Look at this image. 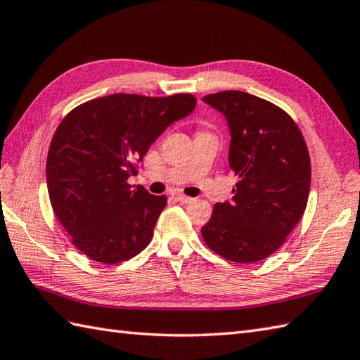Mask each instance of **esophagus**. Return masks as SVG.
I'll return each instance as SVG.
<instances>
[{"mask_svg": "<svg viewBox=\"0 0 360 360\" xmlns=\"http://www.w3.org/2000/svg\"><path fill=\"white\" fill-rule=\"evenodd\" d=\"M173 198H174L176 201L184 202V204H187V202H192V198H188V196H186V195H181V193H176V195H173Z\"/></svg>", "mask_w": 360, "mask_h": 360, "instance_id": "1", "label": "esophagus"}]
</instances>
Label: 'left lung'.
<instances>
[{
  "instance_id": "obj_1",
  "label": "left lung",
  "mask_w": 360,
  "mask_h": 360,
  "mask_svg": "<svg viewBox=\"0 0 360 360\" xmlns=\"http://www.w3.org/2000/svg\"><path fill=\"white\" fill-rule=\"evenodd\" d=\"M231 129L229 165L238 178L231 202H217L202 238L229 262H262L283 246L308 204L311 159L294 119L243 91L202 97Z\"/></svg>"
}]
</instances>
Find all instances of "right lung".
Here are the masks:
<instances>
[{
	"label": "right lung",
	"mask_w": 360,
	"mask_h": 360,
	"mask_svg": "<svg viewBox=\"0 0 360 360\" xmlns=\"http://www.w3.org/2000/svg\"><path fill=\"white\" fill-rule=\"evenodd\" d=\"M196 106L193 94H111L66 114L49 145L52 210L83 255L117 264L148 246L167 196L128 184L164 129Z\"/></svg>",
	"instance_id": "add662e5"
}]
</instances>
